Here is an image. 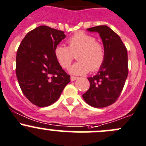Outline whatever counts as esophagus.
<instances>
[{"mask_svg": "<svg viewBox=\"0 0 146 146\" xmlns=\"http://www.w3.org/2000/svg\"><path fill=\"white\" fill-rule=\"evenodd\" d=\"M76 79H78V77H75V76H71V77H70V80H71V81H74Z\"/></svg>", "mask_w": 146, "mask_h": 146, "instance_id": "1", "label": "esophagus"}]
</instances>
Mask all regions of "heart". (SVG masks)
<instances>
[{"label": "heart", "mask_w": 146, "mask_h": 146, "mask_svg": "<svg viewBox=\"0 0 146 146\" xmlns=\"http://www.w3.org/2000/svg\"><path fill=\"white\" fill-rule=\"evenodd\" d=\"M68 46L58 45L54 49L56 60L63 68H68L77 54L78 61L69 69L73 75H84L90 70H98L103 65L106 59L104 46L96 41L93 35L84 32H78L70 36L67 40Z\"/></svg>", "instance_id": "b5f03b06"}]
</instances>
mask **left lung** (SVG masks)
Wrapping results in <instances>:
<instances>
[{"instance_id":"1","label":"left lung","mask_w":146,"mask_h":146,"mask_svg":"<svg viewBox=\"0 0 146 146\" xmlns=\"http://www.w3.org/2000/svg\"><path fill=\"white\" fill-rule=\"evenodd\" d=\"M99 33L106 50V59L97 74L88 78L90 88L83 95L85 101L94 108H104L118 100L128 74V53L118 34L107 25L88 28Z\"/></svg>"}]
</instances>
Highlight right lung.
Wrapping results in <instances>:
<instances>
[{
    "mask_svg": "<svg viewBox=\"0 0 146 146\" xmlns=\"http://www.w3.org/2000/svg\"><path fill=\"white\" fill-rule=\"evenodd\" d=\"M65 38L63 31L41 25L26 34L17 50L19 86L25 97L38 107L54 103L70 81L54 55L55 48Z\"/></svg>",
    "mask_w": 146,
    "mask_h": 146,
    "instance_id": "add662e5",
    "label": "right lung"
}]
</instances>
